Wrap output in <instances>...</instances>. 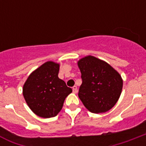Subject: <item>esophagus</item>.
Here are the masks:
<instances>
[{
    "label": "esophagus",
    "instance_id": "obj_1",
    "mask_svg": "<svg viewBox=\"0 0 146 146\" xmlns=\"http://www.w3.org/2000/svg\"><path fill=\"white\" fill-rule=\"evenodd\" d=\"M73 93H76L77 92V87L76 86L73 87Z\"/></svg>",
    "mask_w": 146,
    "mask_h": 146
}]
</instances>
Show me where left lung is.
<instances>
[{"label": "left lung", "mask_w": 146, "mask_h": 146, "mask_svg": "<svg viewBox=\"0 0 146 146\" xmlns=\"http://www.w3.org/2000/svg\"><path fill=\"white\" fill-rule=\"evenodd\" d=\"M78 66L82 79L78 96L84 106L95 113L112 108L122 91L120 74L106 62L93 56L83 57Z\"/></svg>", "instance_id": "obj_1"}]
</instances>
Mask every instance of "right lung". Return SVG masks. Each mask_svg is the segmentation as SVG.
<instances>
[{
	"mask_svg": "<svg viewBox=\"0 0 146 146\" xmlns=\"http://www.w3.org/2000/svg\"><path fill=\"white\" fill-rule=\"evenodd\" d=\"M59 64L48 61L31 73L23 86V94L30 109L41 117L57 115L72 89L58 78Z\"/></svg>",
	"mask_w": 146,
	"mask_h": 146,
	"instance_id": "add662e5",
	"label": "right lung"
}]
</instances>
